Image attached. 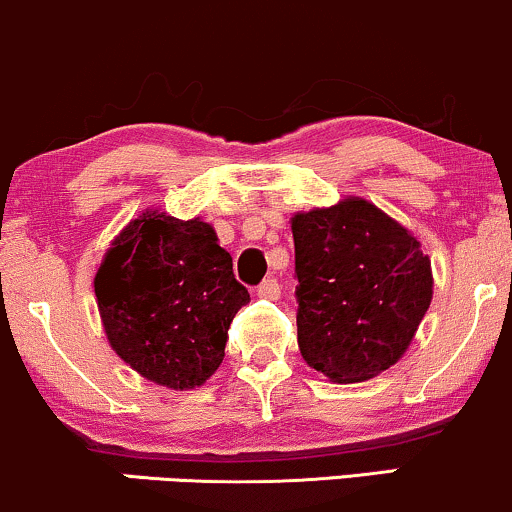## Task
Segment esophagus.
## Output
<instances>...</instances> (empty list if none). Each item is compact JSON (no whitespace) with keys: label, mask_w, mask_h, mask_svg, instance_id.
Returning a JSON list of instances; mask_svg holds the SVG:
<instances>
[{"label":"esophagus","mask_w":512,"mask_h":512,"mask_svg":"<svg viewBox=\"0 0 512 512\" xmlns=\"http://www.w3.org/2000/svg\"><path fill=\"white\" fill-rule=\"evenodd\" d=\"M256 294L261 296V299H270V301H275L277 296H280V282H277L275 277H268V280H263L261 285H258Z\"/></svg>","instance_id":"esophagus-1"}]
</instances>
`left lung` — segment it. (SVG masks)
Masks as SVG:
<instances>
[{
  "label": "left lung",
  "instance_id": "8db88e82",
  "mask_svg": "<svg viewBox=\"0 0 512 512\" xmlns=\"http://www.w3.org/2000/svg\"><path fill=\"white\" fill-rule=\"evenodd\" d=\"M292 235L304 361L334 382L391 368L432 301V266L418 239L358 197L296 213Z\"/></svg>",
  "mask_w": 512,
  "mask_h": 512
}]
</instances>
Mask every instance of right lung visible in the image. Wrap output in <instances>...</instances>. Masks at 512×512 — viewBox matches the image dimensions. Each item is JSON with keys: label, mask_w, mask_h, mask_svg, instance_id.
Instances as JSON below:
<instances>
[{"label": "right lung", "mask_w": 512, "mask_h": 512, "mask_svg": "<svg viewBox=\"0 0 512 512\" xmlns=\"http://www.w3.org/2000/svg\"><path fill=\"white\" fill-rule=\"evenodd\" d=\"M111 349L147 380L194 389L223 363L249 292L204 220L144 211L111 242L94 275Z\"/></svg>", "instance_id": "right-lung-1"}]
</instances>
